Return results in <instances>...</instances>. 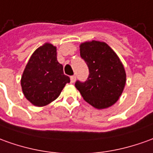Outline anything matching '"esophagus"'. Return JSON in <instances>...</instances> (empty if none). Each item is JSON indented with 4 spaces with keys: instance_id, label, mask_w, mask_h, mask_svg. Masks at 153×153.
<instances>
[{
    "instance_id": "1",
    "label": "esophagus",
    "mask_w": 153,
    "mask_h": 153,
    "mask_svg": "<svg viewBox=\"0 0 153 153\" xmlns=\"http://www.w3.org/2000/svg\"><path fill=\"white\" fill-rule=\"evenodd\" d=\"M70 78H71V82L74 83L75 81H76V76H71Z\"/></svg>"
}]
</instances>
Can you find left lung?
<instances>
[{"label": "left lung", "mask_w": 153, "mask_h": 153, "mask_svg": "<svg viewBox=\"0 0 153 153\" xmlns=\"http://www.w3.org/2000/svg\"><path fill=\"white\" fill-rule=\"evenodd\" d=\"M80 55L87 62L89 76L85 82H76V89L95 108L111 107L118 101L127 81L118 56L106 42L94 40L81 43Z\"/></svg>", "instance_id": "1"}]
</instances>
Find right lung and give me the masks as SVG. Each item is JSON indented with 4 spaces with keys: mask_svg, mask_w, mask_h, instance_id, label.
<instances>
[{
    "mask_svg": "<svg viewBox=\"0 0 153 153\" xmlns=\"http://www.w3.org/2000/svg\"><path fill=\"white\" fill-rule=\"evenodd\" d=\"M70 78L57 62L56 47L46 42L33 52L21 79L23 94L32 105L44 107L55 101Z\"/></svg>",
    "mask_w": 153,
    "mask_h": 153,
    "instance_id": "right-lung-1",
    "label": "right lung"
}]
</instances>
